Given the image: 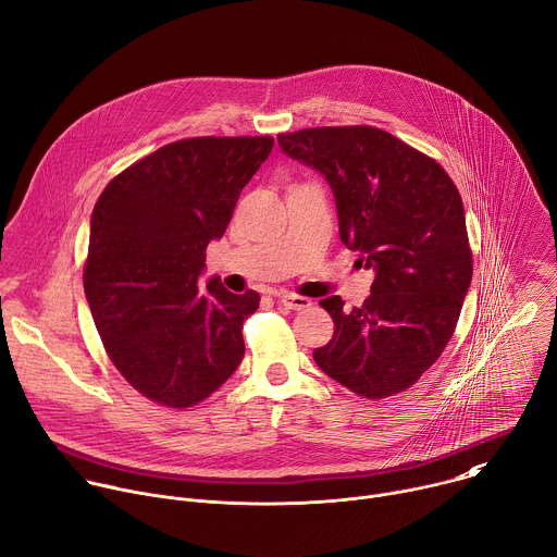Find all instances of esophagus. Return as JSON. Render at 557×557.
Instances as JSON below:
<instances>
[{
	"label": "esophagus",
	"mask_w": 557,
	"mask_h": 557,
	"mask_svg": "<svg viewBox=\"0 0 557 557\" xmlns=\"http://www.w3.org/2000/svg\"><path fill=\"white\" fill-rule=\"evenodd\" d=\"M280 304L288 310H304V308H310L312 301L308 297H301V295H293V293H284L280 295Z\"/></svg>",
	"instance_id": "obj_1"
}]
</instances>
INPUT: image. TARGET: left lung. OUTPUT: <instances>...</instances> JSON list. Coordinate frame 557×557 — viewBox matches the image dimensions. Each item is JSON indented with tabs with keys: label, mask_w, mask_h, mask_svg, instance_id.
I'll use <instances>...</instances> for the list:
<instances>
[{
	"label": "left lung",
	"mask_w": 557,
	"mask_h": 557,
	"mask_svg": "<svg viewBox=\"0 0 557 557\" xmlns=\"http://www.w3.org/2000/svg\"><path fill=\"white\" fill-rule=\"evenodd\" d=\"M277 144L323 174L343 245L374 271L360 308H343L338 295L319 301L334 334L314 362L364 398L405 392L444 351L472 282L455 183L435 159L374 126L304 128Z\"/></svg>",
	"instance_id": "1"
}]
</instances>
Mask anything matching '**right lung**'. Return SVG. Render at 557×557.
I'll return each instance as SVG.
<instances>
[{
    "instance_id": "right-lung-1",
    "label": "right lung",
    "mask_w": 557,
    "mask_h": 557,
    "mask_svg": "<svg viewBox=\"0 0 557 557\" xmlns=\"http://www.w3.org/2000/svg\"><path fill=\"white\" fill-rule=\"evenodd\" d=\"M271 148L269 135L172 141L120 172L94 208L87 304L117 372L152 403L206 400L245 356L243 321L260 295L201 275Z\"/></svg>"
}]
</instances>
